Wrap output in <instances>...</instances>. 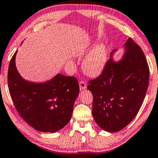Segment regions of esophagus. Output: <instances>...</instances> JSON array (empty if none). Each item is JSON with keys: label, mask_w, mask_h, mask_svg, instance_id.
I'll return each instance as SVG.
<instances>
[{"label": "esophagus", "mask_w": 158, "mask_h": 158, "mask_svg": "<svg viewBox=\"0 0 158 158\" xmlns=\"http://www.w3.org/2000/svg\"><path fill=\"white\" fill-rule=\"evenodd\" d=\"M79 87H80L81 89H85L87 88V85H86L85 81H81L79 82Z\"/></svg>", "instance_id": "esophagus-1"}]
</instances>
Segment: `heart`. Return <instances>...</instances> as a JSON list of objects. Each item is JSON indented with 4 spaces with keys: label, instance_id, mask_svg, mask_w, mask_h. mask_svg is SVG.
Instances as JSON below:
<instances>
[{
    "label": "heart",
    "instance_id": "heart-1",
    "mask_svg": "<svg viewBox=\"0 0 158 158\" xmlns=\"http://www.w3.org/2000/svg\"><path fill=\"white\" fill-rule=\"evenodd\" d=\"M108 63V52L106 45L100 43L88 53L82 62V69L86 74L92 77H98L102 73Z\"/></svg>",
    "mask_w": 158,
    "mask_h": 158
}]
</instances>
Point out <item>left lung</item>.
<instances>
[{
    "instance_id": "left-lung-1",
    "label": "left lung",
    "mask_w": 158,
    "mask_h": 158,
    "mask_svg": "<svg viewBox=\"0 0 158 158\" xmlns=\"http://www.w3.org/2000/svg\"><path fill=\"white\" fill-rule=\"evenodd\" d=\"M121 58L115 60L113 50L100 77L89 81L93 95L92 115L101 129L117 132L131 123L146 95L150 71L144 52L131 38L123 46Z\"/></svg>"
}]
</instances>
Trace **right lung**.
<instances>
[{
    "label": "right lung",
    "instance_id": "obj_1",
    "mask_svg": "<svg viewBox=\"0 0 158 158\" xmlns=\"http://www.w3.org/2000/svg\"><path fill=\"white\" fill-rule=\"evenodd\" d=\"M16 50L10 60L8 85L14 106L21 117L34 129L55 133L71 120L73 105L79 94L77 79L57 73L43 82L23 78L16 69Z\"/></svg>",
    "mask_w": 158,
    "mask_h": 158
}]
</instances>
